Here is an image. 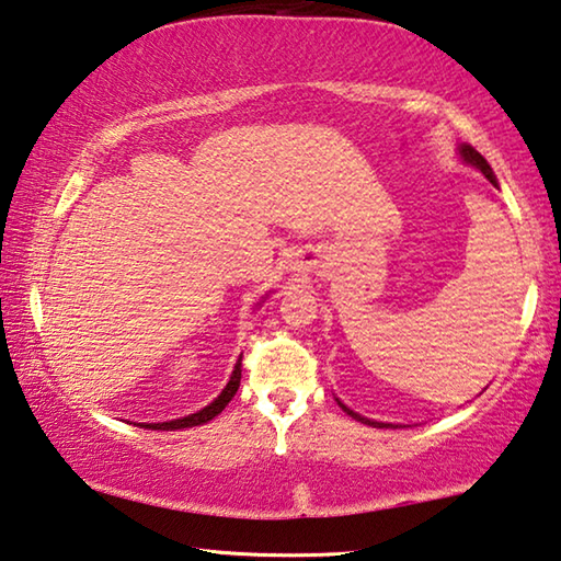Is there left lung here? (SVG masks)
I'll return each mask as SVG.
<instances>
[{"instance_id":"8db88e82","label":"left lung","mask_w":561,"mask_h":561,"mask_svg":"<svg viewBox=\"0 0 561 561\" xmlns=\"http://www.w3.org/2000/svg\"><path fill=\"white\" fill-rule=\"evenodd\" d=\"M460 154H463V160H466V162H470L473 167H478V170L488 176L490 184H495V186H497V182H495V174H493V170H490V164L485 162V157H483V154H480L478 150H473V147H470V145H460ZM337 404H340L342 409H345L352 419L362 421V424H367V426H377V428H385V426H387V424H379V421H369V419H365V416L355 414V411H350L345 404H342V401H337Z\"/></svg>"}]
</instances>
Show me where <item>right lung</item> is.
Wrapping results in <instances>:
<instances>
[{"mask_svg": "<svg viewBox=\"0 0 561 561\" xmlns=\"http://www.w3.org/2000/svg\"><path fill=\"white\" fill-rule=\"evenodd\" d=\"M241 385V359L239 365H236L233 375L229 379V385L221 391L219 397H216L209 407H204L202 411H196L192 416H184V419H176V421H164V424H145V428H152V431H174V428H192V426H202L206 421H211L216 414H221L226 409V404L233 399L236 391H239Z\"/></svg>", "mask_w": 561, "mask_h": 561, "instance_id": "obj_1", "label": "right lung"}]
</instances>
